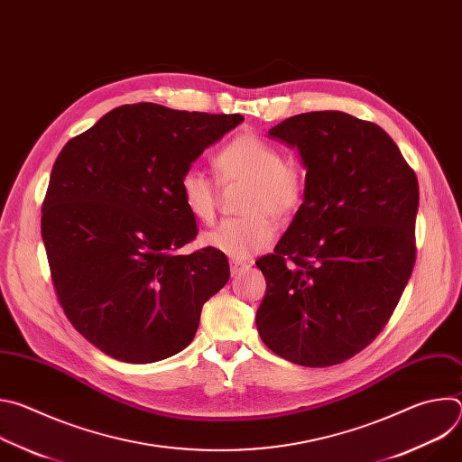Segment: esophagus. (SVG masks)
Returning <instances> with one entry per match:
<instances>
[{
  "label": "esophagus",
  "mask_w": 462,
  "mask_h": 462,
  "mask_svg": "<svg viewBox=\"0 0 462 462\" xmlns=\"http://www.w3.org/2000/svg\"><path fill=\"white\" fill-rule=\"evenodd\" d=\"M248 269H250V263L248 261H241V259H232L230 261V273H232V276H239V274H243Z\"/></svg>",
  "instance_id": "1"
}]
</instances>
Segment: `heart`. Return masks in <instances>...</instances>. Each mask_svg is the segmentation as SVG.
Wrapping results in <instances>:
<instances>
[{
	"label": "heart",
	"instance_id": "b5f03b06",
	"mask_svg": "<svg viewBox=\"0 0 462 462\" xmlns=\"http://www.w3.org/2000/svg\"><path fill=\"white\" fill-rule=\"evenodd\" d=\"M216 170L223 184L246 182L241 201L245 216L225 219L203 236V243L232 259H246L273 245L274 219H289L305 195V177L298 162L254 134L228 141L216 155ZM180 199L188 214L212 223L217 212V184L199 168H188L179 180Z\"/></svg>",
	"mask_w": 462,
	"mask_h": 462
}]
</instances>
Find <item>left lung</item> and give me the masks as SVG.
Returning a JSON list of instances; mask_svg holds the SVG:
<instances>
[{
    "label": "left lung",
    "mask_w": 462,
    "mask_h": 462,
    "mask_svg": "<svg viewBox=\"0 0 462 462\" xmlns=\"http://www.w3.org/2000/svg\"><path fill=\"white\" fill-rule=\"evenodd\" d=\"M269 135L296 148L307 173L291 226L255 261L267 280L257 331L292 364L337 365L378 337L406 289L419 182L380 125L342 111L301 113Z\"/></svg>",
    "instance_id": "8db88e82"
}]
</instances>
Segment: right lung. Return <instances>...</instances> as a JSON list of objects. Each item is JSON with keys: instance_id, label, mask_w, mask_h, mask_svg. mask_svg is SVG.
I'll list each match as a JSON object with an SVG mask.
<instances>
[{"instance_id": "obj_1", "label": "right lung", "mask_w": 462, "mask_h": 462, "mask_svg": "<svg viewBox=\"0 0 462 462\" xmlns=\"http://www.w3.org/2000/svg\"><path fill=\"white\" fill-rule=\"evenodd\" d=\"M241 115L120 106L60 152L42 237L60 305L115 360L152 364L182 351L228 278L225 254L177 250L197 225L179 180Z\"/></svg>"}]
</instances>
